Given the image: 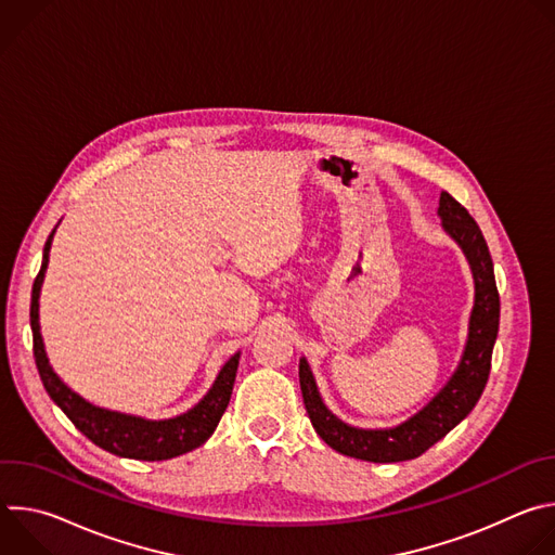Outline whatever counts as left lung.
<instances>
[{
  "mask_svg": "<svg viewBox=\"0 0 555 555\" xmlns=\"http://www.w3.org/2000/svg\"><path fill=\"white\" fill-rule=\"evenodd\" d=\"M439 215L443 219V228L463 248L474 272V283H477V300H474L472 309L469 338L463 360L446 388L415 417L390 430H360L343 424L325 409L319 390H315L309 364L302 358L298 364V379L307 415L313 430L340 454L373 463L417 459L443 439L463 417H467L488 384L501 315L492 257L477 221L446 191H441Z\"/></svg>",
  "mask_w": 555,
  "mask_h": 555,
  "instance_id": "obj_1",
  "label": "left lung"
}]
</instances>
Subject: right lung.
I'll return each instance as SVG.
<instances>
[{"mask_svg": "<svg viewBox=\"0 0 555 555\" xmlns=\"http://www.w3.org/2000/svg\"><path fill=\"white\" fill-rule=\"evenodd\" d=\"M50 232L46 248H43V263L41 270L33 283V300H30V327H33V351L35 362L43 382V388L48 390L50 400L67 415V420L81 430L92 443L99 448L127 459L138 461H165L180 456L184 452H191L199 448L217 428L228 402L236 375V366H240V353H234L223 369L219 371L212 388L208 390L206 398L191 409L189 413L165 420V422H146L131 415L112 413L105 409H96L88 404L83 398H78L72 392L50 369L43 340L39 334V289L43 281V272L48 268V253L52 244Z\"/></svg>", "mask_w": 555, "mask_h": 555, "instance_id": "obj_1", "label": "right lung"}]
</instances>
